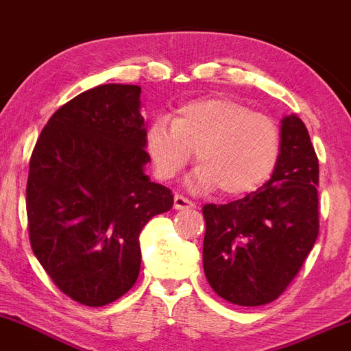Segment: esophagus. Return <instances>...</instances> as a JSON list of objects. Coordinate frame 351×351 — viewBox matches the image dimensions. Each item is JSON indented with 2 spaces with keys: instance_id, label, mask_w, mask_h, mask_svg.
Segmentation results:
<instances>
[{
  "instance_id": "obj_1",
  "label": "esophagus",
  "mask_w": 351,
  "mask_h": 351,
  "mask_svg": "<svg viewBox=\"0 0 351 351\" xmlns=\"http://www.w3.org/2000/svg\"><path fill=\"white\" fill-rule=\"evenodd\" d=\"M173 206L175 209H188V208H195V203L191 199L184 198L181 195H175V199H173Z\"/></svg>"
}]
</instances>
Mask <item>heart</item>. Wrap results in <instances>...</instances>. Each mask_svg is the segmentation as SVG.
I'll return each instance as SVG.
<instances>
[{"label":"heart","instance_id":"1","mask_svg":"<svg viewBox=\"0 0 351 351\" xmlns=\"http://www.w3.org/2000/svg\"><path fill=\"white\" fill-rule=\"evenodd\" d=\"M147 152L160 180H171L191 162V186L228 198L254 191L271 176L280 153L276 122L231 99H199L176 110L173 122L156 119L147 132Z\"/></svg>","mask_w":351,"mask_h":351}]
</instances>
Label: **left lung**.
<instances>
[{
    "instance_id": "left-lung-1",
    "label": "left lung",
    "mask_w": 351,
    "mask_h": 351,
    "mask_svg": "<svg viewBox=\"0 0 351 351\" xmlns=\"http://www.w3.org/2000/svg\"><path fill=\"white\" fill-rule=\"evenodd\" d=\"M318 158L299 117L282 120L272 178L228 204H204L203 267L217 295L243 307L276 300L318 236Z\"/></svg>"
}]
</instances>
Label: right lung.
<instances>
[{
	"label": "right lung",
	"instance_id": "1",
	"mask_svg": "<svg viewBox=\"0 0 351 351\" xmlns=\"http://www.w3.org/2000/svg\"><path fill=\"white\" fill-rule=\"evenodd\" d=\"M140 95L125 84L82 92L52 114L29 160L31 247L59 291L87 307L134 287L140 232L173 206L171 189L143 171L150 155Z\"/></svg>",
	"mask_w": 351,
	"mask_h": 351
}]
</instances>
